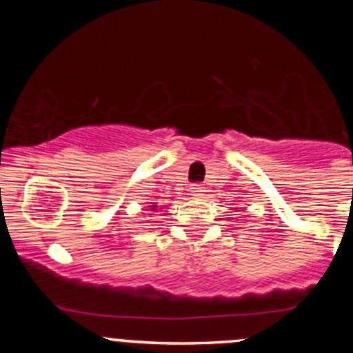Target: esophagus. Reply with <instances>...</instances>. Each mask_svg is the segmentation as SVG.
Masks as SVG:
<instances>
[{
    "instance_id": "34e87169",
    "label": "esophagus",
    "mask_w": 353,
    "mask_h": 353,
    "mask_svg": "<svg viewBox=\"0 0 353 353\" xmlns=\"http://www.w3.org/2000/svg\"><path fill=\"white\" fill-rule=\"evenodd\" d=\"M190 191H191V194H193V196H199V194L205 191V188H203V184H193V186L190 188Z\"/></svg>"
}]
</instances>
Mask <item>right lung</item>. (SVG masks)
I'll return each mask as SVG.
<instances>
[{
	"label": "right lung",
	"instance_id": "obj_1",
	"mask_svg": "<svg viewBox=\"0 0 353 353\" xmlns=\"http://www.w3.org/2000/svg\"><path fill=\"white\" fill-rule=\"evenodd\" d=\"M150 208H152V212H155V208H157V205H152V206H150Z\"/></svg>",
	"mask_w": 353,
	"mask_h": 353
}]
</instances>
